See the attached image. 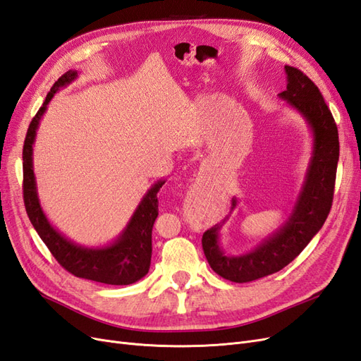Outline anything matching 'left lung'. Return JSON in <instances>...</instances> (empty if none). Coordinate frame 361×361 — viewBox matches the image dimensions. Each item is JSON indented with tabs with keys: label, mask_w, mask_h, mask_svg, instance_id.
Returning <instances> with one entry per match:
<instances>
[{
	"label": "left lung",
	"mask_w": 361,
	"mask_h": 361,
	"mask_svg": "<svg viewBox=\"0 0 361 361\" xmlns=\"http://www.w3.org/2000/svg\"><path fill=\"white\" fill-rule=\"evenodd\" d=\"M286 90L279 93L307 125L312 137L310 158L292 209L279 228L243 255H227L221 247V228L239 199H232V212L202 238L211 268L226 280L248 283L285 268L321 231L330 214L338 161V134L331 111L310 78L297 68L285 66Z\"/></svg>",
	"instance_id": "left-lung-1"
}]
</instances>
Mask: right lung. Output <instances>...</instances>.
Returning a JSON list of instances; mask_svg holds the SVG:
<instances>
[{
  "label": "right lung",
  "instance_id": "obj_1",
  "mask_svg": "<svg viewBox=\"0 0 361 361\" xmlns=\"http://www.w3.org/2000/svg\"><path fill=\"white\" fill-rule=\"evenodd\" d=\"M76 71H68L51 87L45 102L31 120L27 130L23 159H24V203L30 221L36 232L47 244L52 256L71 274L105 285L123 286L143 279L150 268L152 257V227L158 216L157 194L166 183V179L157 180L140 200L134 214L130 215L125 228L116 239L105 245L87 247L76 244L57 227H54L40 204L37 182L32 166V146H35L37 129L48 104L64 87L78 78Z\"/></svg>",
  "mask_w": 361,
  "mask_h": 361
}]
</instances>
